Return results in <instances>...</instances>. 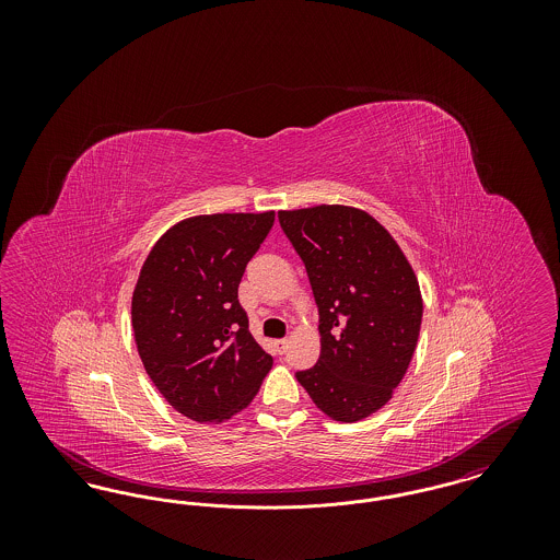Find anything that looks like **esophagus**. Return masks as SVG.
Listing matches in <instances>:
<instances>
[{"instance_id": "1", "label": "esophagus", "mask_w": 560, "mask_h": 560, "mask_svg": "<svg viewBox=\"0 0 560 560\" xmlns=\"http://www.w3.org/2000/svg\"><path fill=\"white\" fill-rule=\"evenodd\" d=\"M275 347H277L279 352H285V350H288V340H285V338H281V340H277V342H275Z\"/></svg>"}]
</instances>
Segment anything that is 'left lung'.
Returning <instances> with one entry per match:
<instances>
[{"label":"left lung","mask_w":560,"mask_h":560,"mask_svg":"<svg viewBox=\"0 0 560 560\" xmlns=\"http://www.w3.org/2000/svg\"><path fill=\"white\" fill-rule=\"evenodd\" d=\"M319 308L320 357L295 373L336 422H359L393 399L418 345L422 293L399 243L348 206L279 212Z\"/></svg>","instance_id":"1"}]
</instances>
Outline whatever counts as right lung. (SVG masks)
I'll use <instances>...</instances> for the list:
<instances>
[{
  "label": "right lung",
  "instance_id": "1",
  "mask_svg": "<svg viewBox=\"0 0 560 560\" xmlns=\"http://www.w3.org/2000/svg\"><path fill=\"white\" fill-rule=\"evenodd\" d=\"M272 222L275 212L187 218L140 268L132 295L138 354L163 399L192 422L231 420L272 368L237 298Z\"/></svg>",
  "mask_w": 560,
  "mask_h": 560
}]
</instances>
